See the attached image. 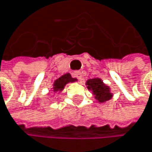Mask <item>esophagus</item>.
Listing matches in <instances>:
<instances>
[{"mask_svg": "<svg viewBox=\"0 0 152 152\" xmlns=\"http://www.w3.org/2000/svg\"><path fill=\"white\" fill-rule=\"evenodd\" d=\"M74 74H75V77H77L79 80L82 78V73H81V71H75Z\"/></svg>", "mask_w": 152, "mask_h": 152, "instance_id": "esophagus-1", "label": "esophagus"}]
</instances>
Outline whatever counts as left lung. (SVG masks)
<instances>
[{
	"label": "left lung",
	"instance_id": "8db88e82",
	"mask_svg": "<svg viewBox=\"0 0 152 152\" xmlns=\"http://www.w3.org/2000/svg\"><path fill=\"white\" fill-rule=\"evenodd\" d=\"M87 88L92 91V94L96 101L99 103L105 102L113 98V93L111 92V88L105 85L101 78L88 79L86 82Z\"/></svg>",
	"mask_w": 152,
	"mask_h": 152
}]
</instances>
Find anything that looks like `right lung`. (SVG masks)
Wrapping results in <instances>:
<instances>
[{
  "instance_id": "obj_1",
  "label": "right lung",
  "mask_w": 152,
  "mask_h": 152,
  "mask_svg": "<svg viewBox=\"0 0 152 152\" xmlns=\"http://www.w3.org/2000/svg\"><path fill=\"white\" fill-rule=\"evenodd\" d=\"M75 81H77V78H73L71 77V75L69 73H66L64 75H63L61 77H59L58 79H56L53 83V90L51 91H53V92H57V91H62L66 84H68V83H72V82H75Z\"/></svg>"
}]
</instances>
